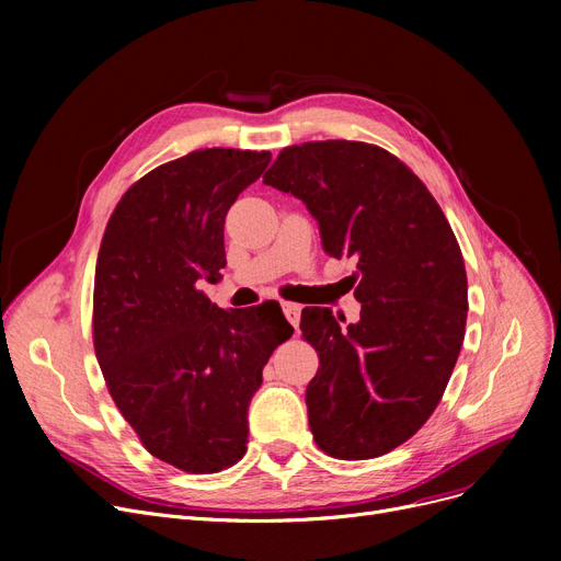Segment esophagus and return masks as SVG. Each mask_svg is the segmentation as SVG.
Segmentation results:
<instances>
[{
	"mask_svg": "<svg viewBox=\"0 0 561 561\" xmlns=\"http://www.w3.org/2000/svg\"><path fill=\"white\" fill-rule=\"evenodd\" d=\"M282 311L286 316V320L290 322L293 328L300 325V316H302V307L296 302H282Z\"/></svg>",
	"mask_w": 561,
	"mask_h": 561,
	"instance_id": "34e87169",
	"label": "esophagus"
}]
</instances>
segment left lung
<instances>
[{
    "mask_svg": "<svg viewBox=\"0 0 561 561\" xmlns=\"http://www.w3.org/2000/svg\"><path fill=\"white\" fill-rule=\"evenodd\" d=\"M263 184L302 199L325 252L357 263V325L302 309L320 359L305 398L316 446L347 461L387 455L432 416L463 343L468 282L450 222L409 165L362 140L284 147Z\"/></svg>",
    "mask_w": 561,
    "mask_h": 561,
    "instance_id": "1",
    "label": "left lung"
}]
</instances>
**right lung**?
Here are the masks:
<instances>
[{
    "label": "right lung",
    "mask_w": 561,
    "mask_h": 561,
    "mask_svg": "<svg viewBox=\"0 0 561 561\" xmlns=\"http://www.w3.org/2000/svg\"><path fill=\"white\" fill-rule=\"evenodd\" d=\"M271 152L209 147L134 182L106 222L93 345L106 389L142 448L193 476L248 450V407L290 339L279 302L218 309L202 279L225 268V216Z\"/></svg>",
    "instance_id": "1"
}]
</instances>
